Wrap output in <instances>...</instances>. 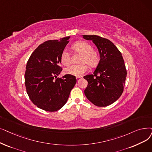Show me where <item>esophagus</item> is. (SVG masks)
I'll use <instances>...</instances> for the list:
<instances>
[{
	"label": "esophagus",
	"mask_w": 152,
	"mask_h": 152,
	"mask_svg": "<svg viewBox=\"0 0 152 152\" xmlns=\"http://www.w3.org/2000/svg\"><path fill=\"white\" fill-rule=\"evenodd\" d=\"M81 79H82L81 77H76V80H77V82H79V81H80L81 80Z\"/></svg>",
	"instance_id": "1"
}]
</instances>
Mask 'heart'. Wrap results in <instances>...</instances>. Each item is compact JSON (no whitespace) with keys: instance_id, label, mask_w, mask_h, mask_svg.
I'll return each instance as SVG.
<instances>
[{"instance_id":"heart-1","label":"heart","mask_w":152,"mask_h":152,"mask_svg":"<svg viewBox=\"0 0 152 152\" xmlns=\"http://www.w3.org/2000/svg\"><path fill=\"white\" fill-rule=\"evenodd\" d=\"M72 48L77 53L81 55L80 63H84L70 66L69 67L65 69V74L80 77L88 70V66L85 63L88 64L91 67H94L97 64L99 55L96 51L92 50V46L89 43L86 42H77L72 45ZM60 60L61 63L64 66L70 64V55L66 50L62 51Z\"/></svg>"}]
</instances>
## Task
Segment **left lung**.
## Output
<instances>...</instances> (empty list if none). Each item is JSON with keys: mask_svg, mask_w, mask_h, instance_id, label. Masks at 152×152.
Wrapping results in <instances>:
<instances>
[{"mask_svg": "<svg viewBox=\"0 0 152 152\" xmlns=\"http://www.w3.org/2000/svg\"><path fill=\"white\" fill-rule=\"evenodd\" d=\"M96 46L100 60L92 75L84 76L88 81L84 94L98 107H105L115 102L122 95L127 71L123 57L114 44L97 35H83Z\"/></svg>", "mask_w": 152, "mask_h": 152, "instance_id": "left-lung-1", "label": "left lung"}]
</instances>
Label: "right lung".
Here are the masks:
<instances>
[{"label": "right lung", "mask_w": 152, "mask_h": 152, "mask_svg": "<svg viewBox=\"0 0 152 152\" xmlns=\"http://www.w3.org/2000/svg\"><path fill=\"white\" fill-rule=\"evenodd\" d=\"M70 37L43 43L32 53L26 66L25 84L27 94L37 107L48 112L60 110L66 103L76 83L75 76L60 75V57Z\"/></svg>", "instance_id": "obj_1"}]
</instances>
